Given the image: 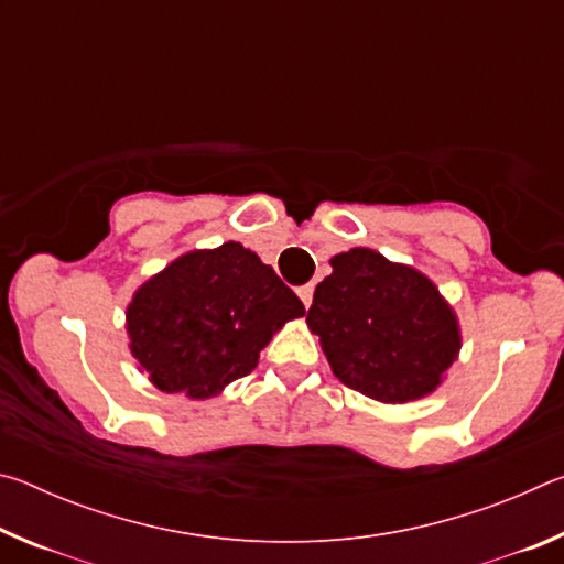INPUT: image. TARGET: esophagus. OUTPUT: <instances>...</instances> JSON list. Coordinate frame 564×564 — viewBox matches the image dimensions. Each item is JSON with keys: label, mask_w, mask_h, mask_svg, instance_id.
Here are the masks:
<instances>
[{"label": "esophagus", "mask_w": 564, "mask_h": 564, "mask_svg": "<svg viewBox=\"0 0 564 564\" xmlns=\"http://www.w3.org/2000/svg\"><path fill=\"white\" fill-rule=\"evenodd\" d=\"M299 295H301V301H303L305 308H311V303H313V283H305V285H301V289H299Z\"/></svg>", "instance_id": "34e87169"}]
</instances>
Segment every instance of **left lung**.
<instances>
[{"label": "left lung", "instance_id": "1", "mask_svg": "<svg viewBox=\"0 0 564 564\" xmlns=\"http://www.w3.org/2000/svg\"><path fill=\"white\" fill-rule=\"evenodd\" d=\"M330 265L305 321L336 378L380 403L431 395L460 350V326L435 283L373 248H350Z\"/></svg>", "mask_w": 564, "mask_h": 564}]
</instances>
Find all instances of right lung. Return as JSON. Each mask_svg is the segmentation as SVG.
I'll return each instance as SVG.
<instances>
[{"instance_id": "obj_1", "label": "right lung", "mask_w": 564, "mask_h": 564, "mask_svg": "<svg viewBox=\"0 0 564 564\" xmlns=\"http://www.w3.org/2000/svg\"><path fill=\"white\" fill-rule=\"evenodd\" d=\"M303 313L271 265L228 241L178 256L133 293L129 348L159 390L204 400L251 373L273 333Z\"/></svg>"}]
</instances>
